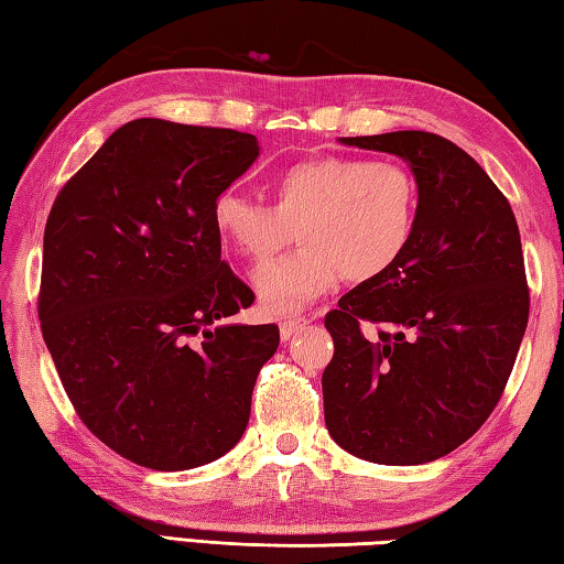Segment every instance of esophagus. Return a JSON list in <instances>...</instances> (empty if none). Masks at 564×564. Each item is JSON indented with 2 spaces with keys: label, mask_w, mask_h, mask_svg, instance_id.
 Masks as SVG:
<instances>
[{
  "label": "esophagus",
  "mask_w": 564,
  "mask_h": 564,
  "mask_svg": "<svg viewBox=\"0 0 564 564\" xmlns=\"http://www.w3.org/2000/svg\"><path fill=\"white\" fill-rule=\"evenodd\" d=\"M308 326V318L305 316H289L281 321V338L283 340H291L293 336H299V330H303Z\"/></svg>",
  "instance_id": "1"
}]
</instances>
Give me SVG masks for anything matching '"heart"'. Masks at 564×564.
Here are the masks:
<instances>
[{"label":"heart","mask_w":564,"mask_h":564,"mask_svg":"<svg viewBox=\"0 0 564 564\" xmlns=\"http://www.w3.org/2000/svg\"><path fill=\"white\" fill-rule=\"evenodd\" d=\"M269 204L224 191L214 228L253 265L269 263L299 228L301 248L256 275V293L273 313L299 311L346 273L368 283L395 269L415 238L417 181L398 161L313 156L269 178Z\"/></svg>","instance_id":"heart-1"}]
</instances>
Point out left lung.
<instances>
[{
    "mask_svg": "<svg viewBox=\"0 0 564 564\" xmlns=\"http://www.w3.org/2000/svg\"><path fill=\"white\" fill-rule=\"evenodd\" d=\"M343 144L405 159L420 212L395 269L326 316V427L362 460L431 463L480 431L508 386L530 316L520 228L482 166L437 133Z\"/></svg>",
    "mask_w": 564,
    "mask_h": 564,
    "instance_id": "obj_1",
    "label": "left lung"
}]
</instances>
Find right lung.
I'll return each mask as SVG.
<instances>
[{
  "mask_svg": "<svg viewBox=\"0 0 564 564\" xmlns=\"http://www.w3.org/2000/svg\"><path fill=\"white\" fill-rule=\"evenodd\" d=\"M259 156L253 133L123 123L46 218L36 311L82 423L127 460L191 470L241 441L275 323L221 261L214 202Z\"/></svg>",
  "mask_w": 564,
  "mask_h": 564,
  "instance_id": "1",
  "label": "right lung"
}]
</instances>
